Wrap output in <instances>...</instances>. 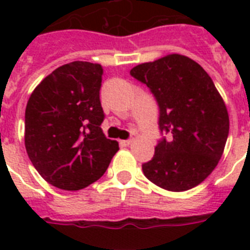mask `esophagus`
<instances>
[{"mask_svg":"<svg viewBox=\"0 0 250 250\" xmlns=\"http://www.w3.org/2000/svg\"><path fill=\"white\" fill-rule=\"evenodd\" d=\"M132 143V139H128V140H121L119 141V144L122 145V146H128L129 144Z\"/></svg>","mask_w":250,"mask_h":250,"instance_id":"1","label":"esophagus"}]
</instances>
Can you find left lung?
Returning a JSON list of instances; mask_svg holds the SVG:
<instances>
[{"instance_id": "obj_1", "label": "left lung", "mask_w": 250, "mask_h": 250, "mask_svg": "<svg viewBox=\"0 0 250 250\" xmlns=\"http://www.w3.org/2000/svg\"><path fill=\"white\" fill-rule=\"evenodd\" d=\"M148 86L160 107L162 137L143 164L156 186L183 192L198 186L221 160L229 137L227 107L204 68L186 56L170 54L129 71Z\"/></svg>"}]
</instances>
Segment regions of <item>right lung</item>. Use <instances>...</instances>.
I'll list each match as a JSON object with an SVG mask.
<instances>
[{
  "mask_svg": "<svg viewBox=\"0 0 250 250\" xmlns=\"http://www.w3.org/2000/svg\"><path fill=\"white\" fill-rule=\"evenodd\" d=\"M101 64L75 61L45 78L25 107L24 144L39 174L64 190L83 189L105 174L119 150L101 128Z\"/></svg>",
  "mask_w": 250,
  "mask_h": 250,
  "instance_id": "right-lung-1",
  "label": "right lung"
}]
</instances>
